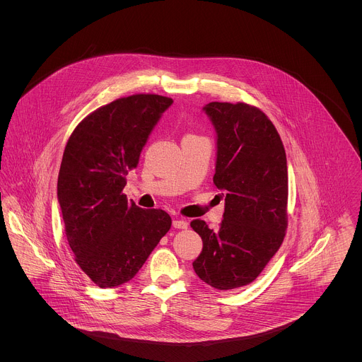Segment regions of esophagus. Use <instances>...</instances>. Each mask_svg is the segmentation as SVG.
<instances>
[{"label": "esophagus", "instance_id": "1", "mask_svg": "<svg viewBox=\"0 0 362 362\" xmlns=\"http://www.w3.org/2000/svg\"><path fill=\"white\" fill-rule=\"evenodd\" d=\"M173 226H174L175 228H187V227H188V221H185V220H182V218H175V220L173 221Z\"/></svg>", "mask_w": 362, "mask_h": 362}]
</instances>
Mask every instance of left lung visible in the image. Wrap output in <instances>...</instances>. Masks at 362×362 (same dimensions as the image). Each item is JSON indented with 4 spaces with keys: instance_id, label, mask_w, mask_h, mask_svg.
<instances>
[{
    "instance_id": "1",
    "label": "left lung",
    "mask_w": 362,
    "mask_h": 362,
    "mask_svg": "<svg viewBox=\"0 0 362 362\" xmlns=\"http://www.w3.org/2000/svg\"><path fill=\"white\" fill-rule=\"evenodd\" d=\"M204 110L217 134L213 182L226 206L214 230L204 220L191 221L204 243L192 266L209 286L233 290L252 283L283 244L287 158L277 129L258 107L211 102Z\"/></svg>"
}]
</instances>
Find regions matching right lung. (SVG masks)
Here are the masks:
<instances>
[{"instance_id":"1","label":"right lung","mask_w":362,"mask_h":362,"mask_svg":"<svg viewBox=\"0 0 362 362\" xmlns=\"http://www.w3.org/2000/svg\"><path fill=\"white\" fill-rule=\"evenodd\" d=\"M173 99L132 95L85 117L71 134L57 197L75 262L102 288L129 281L171 227L161 209H141L122 189L128 171Z\"/></svg>"}]
</instances>
